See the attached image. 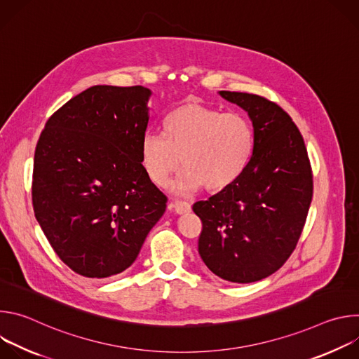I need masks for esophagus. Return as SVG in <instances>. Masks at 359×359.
<instances>
[{
	"label": "esophagus",
	"instance_id": "esophagus-1",
	"mask_svg": "<svg viewBox=\"0 0 359 359\" xmlns=\"http://www.w3.org/2000/svg\"><path fill=\"white\" fill-rule=\"evenodd\" d=\"M169 209H173L177 215H183V213H189L191 210V206H190V203H187V201L177 200V201L169 204Z\"/></svg>",
	"mask_w": 359,
	"mask_h": 359
}]
</instances>
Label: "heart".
Returning a JSON list of instances; mask_svg holds the SVG:
<instances>
[{
  "mask_svg": "<svg viewBox=\"0 0 359 359\" xmlns=\"http://www.w3.org/2000/svg\"><path fill=\"white\" fill-rule=\"evenodd\" d=\"M166 136L146 133L142 162L150 180L166 186L183 163L186 168L173 189L190 193L200 187L219 191L241 175L251 156L254 133L247 118L237 112L186 104L165 121Z\"/></svg>",
  "mask_w": 359,
  "mask_h": 359,
  "instance_id": "1",
  "label": "heart"
}]
</instances>
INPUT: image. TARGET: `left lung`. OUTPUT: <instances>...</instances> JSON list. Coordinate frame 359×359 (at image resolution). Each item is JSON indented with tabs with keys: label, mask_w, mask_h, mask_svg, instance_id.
I'll return each instance as SVG.
<instances>
[{
	"label": "left lung",
	"mask_w": 359,
	"mask_h": 359,
	"mask_svg": "<svg viewBox=\"0 0 359 359\" xmlns=\"http://www.w3.org/2000/svg\"><path fill=\"white\" fill-rule=\"evenodd\" d=\"M252 122V150L241 175L193 204L203 229L198 254L220 278L247 284L284 266L313 200V170L297 125L264 96L220 90Z\"/></svg>",
	"instance_id": "1"
}]
</instances>
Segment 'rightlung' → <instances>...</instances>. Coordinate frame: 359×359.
I'll list each match as a JSON object with an SVG mask.
<instances>
[{
  "label": "right lung",
  "instance_id": "1",
  "mask_svg": "<svg viewBox=\"0 0 359 359\" xmlns=\"http://www.w3.org/2000/svg\"><path fill=\"white\" fill-rule=\"evenodd\" d=\"M150 90L90 86L53 114L38 139L35 217L76 274L107 278L133 264L168 197L142 165Z\"/></svg>",
  "mask_w": 359,
  "mask_h": 359
}]
</instances>
